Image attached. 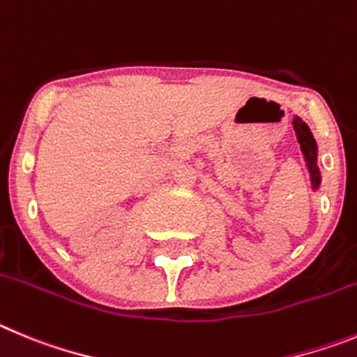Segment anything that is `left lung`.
I'll return each mask as SVG.
<instances>
[{"label": "left lung", "instance_id": "1", "mask_svg": "<svg viewBox=\"0 0 357 357\" xmlns=\"http://www.w3.org/2000/svg\"><path fill=\"white\" fill-rule=\"evenodd\" d=\"M291 124H294L295 137H297L298 146H301V151H303L306 169L307 172H310L311 190L319 192L320 186H322V174H320L319 169V146H317V140H314L310 126H307L298 115H294Z\"/></svg>", "mask_w": 357, "mask_h": 357}]
</instances>
